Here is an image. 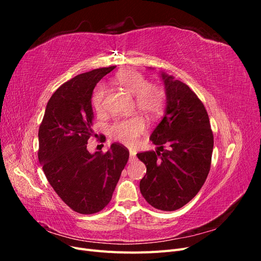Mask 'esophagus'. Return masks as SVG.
Returning a JSON list of instances; mask_svg holds the SVG:
<instances>
[{"label":"esophagus","mask_w":261,"mask_h":261,"mask_svg":"<svg viewBox=\"0 0 261 261\" xmlns=\"http://www.w3.org/2000/svg\"><path fill=\"white\" fill-rule=\"evenodd\" d=\"M129 155H130V160H134L136 158V150H129Z\"/></svg>","instance_id":"esophagus-1"}]
</instances>
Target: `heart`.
<instances>
[{"mask_svg":"<svg viewBox=\"0 0 261 261\" xmlns=\"http://www.w3.org/2000/svg\"><path fill=\"white\" fill-rule=\"evenodd\" d=\"M116 83L132 94H135V105L140 112L148 116L159 114L165 102V92L156 83H147L146 77L134 69H124L118 72ZM106 87L99 84L91 94V106L99 114L105 112ZM147 129L145 118L134 115L127 118H117L109 127V135L113 140L120 141L126 146L137 144L139 137Z\"/></svg>","mask_w":261,"mask_h":261,"instance_id":"1","label":"heart"}]
</instances>
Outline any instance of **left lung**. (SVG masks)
<instances>
[{"label": "left lung", "instance_id": "obj_1", "mask_svg": "<svg viewBox=\"0 0 261 261\" xmlns=\"http://www.w3.org/2000/svg\"><path fill=\"white\" fill-rule=\"evenodd\" d=\"M161 77L167 108L162 121L150 136L159 148L137 153L147 168L139 187L153 208L174 211L191 201L206 180L213 134L206 108L197 94L171 75L162 72Z\"/></svg>", "mask_w": 261, "mask_h": 261}]
</instances>
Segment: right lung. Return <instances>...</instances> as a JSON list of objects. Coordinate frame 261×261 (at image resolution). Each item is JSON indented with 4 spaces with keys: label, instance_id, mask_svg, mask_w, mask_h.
Instances as JSON below:
<instances>
[{
    "label": "right lung",
    "instance_id": "1",
    "mask_svg": "<svg viewBox=\"0 0 261 261\" xmlns=\"http://www.w3.org/2000/svg\"><path fill=\"white\" fill-rule=\"evenodd\" d=\"M115 66L75 76L50 98L39 127V162L50 185L75 212L92 215L112 198L127 163L126 147L114 143L106 153L87 150L92 130L91 94Z\"/></svg>",
    "mask_w": 261,
    "mask_h": 261
}]
</instances>
